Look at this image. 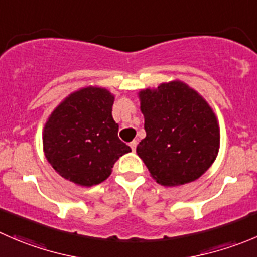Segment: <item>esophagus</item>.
<instances>
[{"label": "esophagus", "mask_w": 257, "mask_h": 257, "mask_svg": "<svg viewBox=\"0 0 257 257\" xmlns=\"http://www.w3.org/2000/svg\"><path fill=\"white\" fill-rule=\"evenodd\" d=\"M137 141H133V142H131V143H129V146H131V148L133 149V151H136V148H137Z\"/></svg>", "instance_id": "esophagus-1"}]
</instances>
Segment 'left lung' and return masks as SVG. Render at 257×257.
I'll list each match as a JSON object with an SVG mask.
<instances>
[{"mask_svg":"<svg viewBox=\"0 0 257 257\" xmlns=\"http://www.w3.org/2000/svg\"><path fill=\"white\" fill-rule=\"evenodd\" d=\"M146 138L137 146L152 177L163 186L200 178L216 159L220 129L205 99L181 81L139 93Z\"/></svg>","mask_w":257,"mask_h":257,"instance_id":"obj_1","label":"left lung"}]
</instances>
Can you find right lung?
<instances>
[{"mask_svg": "<svg viewBox=\"0 0 257 257\" xmlns=\"http://www.w3.org/2000/svg\"><path fill=\"white\" fill-rule=\"evenodd\" d=\"M114 96L101 88H85L62 101L44 128V151L61 177L90 187L105 181L114 163L131 147L118 137L111 115Z\"/></svg>", "mask_w": 257, "mask_h": 257, "instance_id": "obj_1", "label": "right lung"}]
</instances>
